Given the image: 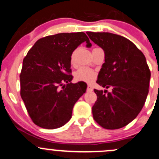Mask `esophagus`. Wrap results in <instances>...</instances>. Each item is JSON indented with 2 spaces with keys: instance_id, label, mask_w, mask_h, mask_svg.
Masks as SVG:
<instances>
[{
  "instance_id": "34e87169",
  "label": "esophagus",
  "mask_w": 159,
  "mask_h": 159,
  "mask_svg": "<svg viewBox=\"0 0 159 159\" xmlns=\"http://www.w3.org/2000/svg\"><path fill=\"white\" fill-rule=\"evenodd\" d=\"M87 91H89V92L93 91V88L91 85H88V86H87Z\"/></svg>"
}]
</instances>
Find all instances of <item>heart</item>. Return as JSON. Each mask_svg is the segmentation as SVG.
Here are the masks:
<instances>
[{"instance_id":"1","label":"heart","mask_w":159,"mask_h":159,"mask_svg":"<svg viewBox=\"0 0 159 159\" xmlns=\"http://www.w3.org/2000/svg\"><path fill=\"white\" fill-rule=\"evenodd\" d=\"M75 77L77 80L85 81L87 82V83H91L96 77V73L93 70L90 69V68L83 66V67H80L75 73Z\"/></svg>"}]
</instances>
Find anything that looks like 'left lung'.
I'll return each mask as SVG.
<instances>
[{
	"label": "left lung",
	"mask_w": 159,
	"mask_h": 159,
	"mask_svg": "<svg viewBox=\"0 0 159 159\" xmlns=\"http://www.w3.org/2000/svg\"><path fill=\"white\" fill-rule=\"evenodd\" d=\"M86 33L105 52L97 83L106 89L112 87L107 94V90L94 89V119L107 129L125 127L137 117L147 98L151 73L146 57L125 37L110 32Z\"/></svg>",
	"instance_id": "1"
}]
</instances>
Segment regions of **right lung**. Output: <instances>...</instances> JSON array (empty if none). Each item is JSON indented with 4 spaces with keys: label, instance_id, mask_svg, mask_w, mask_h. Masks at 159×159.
I'll return each mask as SVG.
<instances>
[{
    "label": "right lung",
    "instance_id": "obj_1",
    "mask_svg": "<svg viewBox=\"0 0 159 159\" xmlns=\"http://www.w3.org/2000/svg\"><path fill=\"white\" fill-rule=\"evenodd\" d=\"M85 42L91 47L83 32L48 35L39 39L23 59L20 95L39 127L52 129L65 125L75 103L86 93V83H72L70 75L73 52Z\"/></svg>",
    "mask_w": 159,
    "mask_h": 159
}]
</instances>
